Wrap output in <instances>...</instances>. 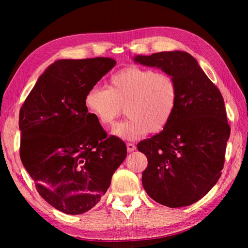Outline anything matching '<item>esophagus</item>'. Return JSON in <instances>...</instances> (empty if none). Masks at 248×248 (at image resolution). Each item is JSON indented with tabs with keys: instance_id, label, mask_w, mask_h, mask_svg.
I'll return each instance as SVG.
<instances>
[{
	"instance_id": "obj_1",
	"label": "esophagus",
	"mask_w": 248,
	"mask_h": 248,
	"mask_svg": "<svg viewBox=\"0 0 248 248\" xmlns=\"http://www.w3.org/2000/svg\"><path fill=\"white\" fill-rule=\"evenodd\" d=\"M127 149H128L129 152H132L136 149V146L132 143H127Z\"/></svg>"
}]
</instances>
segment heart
I'll return each mask as SVG.
<instances>
[{"mask_svg":"<svg viewBox=\"0 0 248 248\" xmlns=\"http://www.w3.org/2000/svg\"><path fill=\"white\" fill-rule=\"evenodd\" d=\"M178 100V84L170 73L131 66L114 73L108 88H89L84 101L88 113L104 128L112 127L124 108L129 118L116 125L113 133L134 140L164 130L175 115Z\"/></svg>","mask_w":248,"mask_h":248,"instance_id":"obj_1","label":"heart"}]
</instances>
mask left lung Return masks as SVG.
<instances>
[{
    "mask_svg": "<svg viewBox=\"0 0 248 248\" xmlns=\"http://www.w3.org/2000/svg\"><path fill=\"white\" fill-rule=\"evenodd\" d=\"M135 62L157 67L176 78L177 109L160 133L140 141L148 160L141 182L149 196L170 208L202 199L222 175L230 135L219 89L194 57L182 51L138 55Z\"/></svg>",
    "mask_w": 248,
    "mask_h": 248,
    "instance_id": "8db88e82",
    "label": "left lung"
}]
</instances>
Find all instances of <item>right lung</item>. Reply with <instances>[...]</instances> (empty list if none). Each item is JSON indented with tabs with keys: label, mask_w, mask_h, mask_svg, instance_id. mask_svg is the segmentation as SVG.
Listing matches in <instances>:
<instances>
[{
	"label": "right lung",
	"mask_w": 248,
	"mask_h": 248,
	"mask_svg": "<svg viewBox=\"0 0 248 248\" xmlns=\"http://www.w3.org/2000/svg\"><path fill=\"white\" fill-rule=\"evenodd\" d=\"M116 65L109 57L60 60L20 108V157L37 192L66 214L89 211L105 194L127 147L87 113L85 94Z\"/></svg>",
	"instance_id": "obj_1"
}]
</instances>
